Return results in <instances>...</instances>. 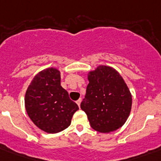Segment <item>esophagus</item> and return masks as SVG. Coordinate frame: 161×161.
Here are the masks:
<instances>
[{"mask_svg":"<svg viewBox=\"0 0 161 161\" xmlns=\"http://www.w3.org/2000/svg\"><path fill=\"white\" fill-rule=\"evenodd\" d=\"M81 102H82V98H79V99H78V100L76 101V103H77V104H78V107H80V103H81Z\"/></svg>","mask_w":161,"mask_h":161,"instance_id":"esophagus-1","label":"esophagus"}]
</instances>
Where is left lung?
Segmentation results:
<instances>
[{
	"instance_id": "obj_1",
	"label": "left lung",
	"mask_w": 161,
	"mask_h": 161,
	"mask_svg": "<svg viewBox=\"0 0 161 161\" xmlns=\"http://www.w3.org/2000/svg\"><path fill=\"white\" fill-rule=\"evenodd\" d=\"M88 81L81 108L91 127L101 133L119 129L132 106V96L123 78L114 68L99 66L89 73Z\"/></svg>"
}]
</instances>
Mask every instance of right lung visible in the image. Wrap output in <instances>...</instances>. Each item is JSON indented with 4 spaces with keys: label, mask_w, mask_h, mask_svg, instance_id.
I'll return each instance as SVG.
<instances>
[{
    "label": "right lung",
    "mask_w": 161,
    "mask_h": 161,
    "mask_svg": "<svg viewBox=\"0 0 161 161\" xmlns=\"http://www.w3.org/2000/svg\"><path fill=\"white\" fill-rule=\"evenodd\" d=\"M60 72L47 68L35 76L26 90L25 106L35 125L49 134L63 131L70 125L78 104L61 86Z\"/></svg>",
    "instance_id": "1"
}]
</instances>
